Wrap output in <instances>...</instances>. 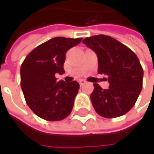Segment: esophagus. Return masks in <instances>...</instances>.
I'll list each match as a JSON object with an SVG mask.
<instances>
[{
    "label": "esophagus",
    "instance_id": "obj_1",
    "mask_svg": "<svg viewBox=\"0 0 154 154\" xmlns=\"http://www.w3.org/2000/svg\"><path fill=\"white\" fill-rule=\"evenodd\" d=\"M78 82H79V85H85V84L86 83V81L84 80V79H80Z\"/></svg>",
    "mask_w": 154,
    "mask_h": 154
}]
</instances>
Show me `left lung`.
<instances>
[{
  "label": "left lung",
  "instance_id": "left-lung-1",
  "mask_svg": "<svg viewBox=\"0 0 154 154\" xmlns=\"http://www.w3.org/2000/svg\"><path fill=\"white\" fill-rule=\"evenodd\" d=\"M83 44L98 58V74L107 76L108 89L94 84L91 102L102 117L112 119L128 112L135 105L143 86V68L136 53L115 38L99 35L86 37Z\"/></svg>",
  "mask_w": 154,
  "mask_h": 154
}]
</instances>
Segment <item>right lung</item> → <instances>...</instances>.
Here are the masks:
<instances>
[{
    "label": "right lung",
    "instance_id": "right-lung-1",
    "mask_svg": "<svg viewBox=\"0 0 154 154\" xmlns=\"http://www.w3.org/2000/svg\"><path fill=\"white\" fill-rule=\"evenodd\" d=\"M82 38L54 37L35 47L20 68V85L26 103L35 114L48 121L67 118L74 105L79 84L56 81L55 74H63L68 50Z\"/></svg>",
    "mask_w": 154,
    "mask_h": 154
}]
</instances>
